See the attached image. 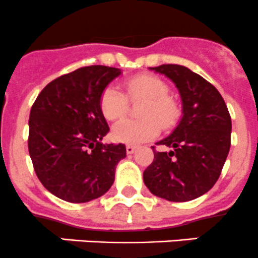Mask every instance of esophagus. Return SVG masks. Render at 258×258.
<instances>
[{"mask_svg": "<svg viewBox=\"0 0 258 258\" xmlns=\"http://www.w3.org/2000/svg\"><path fill=\"white\" fill-rule=\"evenodd\" d=\"M136 146H132V145H127L126 146V151H127V153H128V155H132V153L135 152V151H136Z\"/></svg>", "mask_w": 258, "mask_h": 258, "instance_id": "obj_1", "label": "esophagus"}]
</instances>
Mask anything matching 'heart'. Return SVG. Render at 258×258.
Listing matches in <instances>:
<instances>
[{
    "label": "heart",
    "instance_id": "1",
    "mask_svg": "<svg viewBox=\"0 0 258 258\" xmlns=\"http://www.w3.org/2000/svg\"><path fill=\"white\" fill-rule=\"evenodd\" d=\"M130 100L146 98L140 114L141 119H124L112 130L113 140L123 144H141L160 134V128H171L178 121L181 108L170 96V86L153 75H140L126 81ZM100 108L110 121H119L128 111V99L116 86L110 85L100 96Z\"/></svg>",
    "mask_w": 258,
    "mask_h": 258
}]
</instances>
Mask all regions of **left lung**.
Here are the masks:
<instances>
[{
    "instance_id": "8db88e82",
    "label": "left lung",
    "mask_w": 258,
    "mask_h": 258,
    "mask_svg": "<svg viewBox=\"0 0 258 258\" xmlns=\"http://www.w3.org/2000/svg\"><path fill=\"white\" fill-rule=\"evenodd\" d=\"M168 77L182 100V118L172 134L152 147L153 162L144 182L155 196L186 202L209 192L217 182L231 146V116L217 88L200 75L179 64L150 67Z\"/></svg>"
}]
</instances>
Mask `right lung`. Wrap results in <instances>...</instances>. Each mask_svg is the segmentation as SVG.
<instances>
[{
    "mask_svg": "<svg viewBox=\"0 0 258 258\" xmlns=\"http://www.w3.org/2000/svg\"><path fill=\"white\" fill-rule=\"evenodd\" d=\"M121 70L81 67L49 82L30 112L28 152L41 183L58 199L83 204L105 195L126 146L103 145L110 131L100 96Z\"/></svg>",
    "mask_w": 258,
    "mask_h": 258,
    "instance_id": "right-lung-1",
    "label": "right lung"
}]
</instances>
